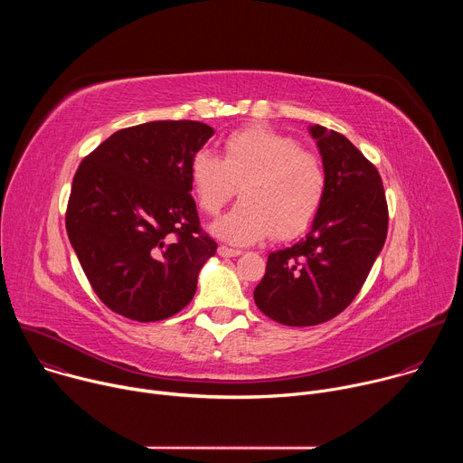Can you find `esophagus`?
Returning a JSON list of instances; mask_svg holds the SVG:
<instances>
[{
  "mask_svg": "<svg viewBox=\"0 0 463 463\" xmlns=\"http://www.w3.org/2000/svg\"><path fill=\"white\" fill-rule=\"evenodd\" d=\"M218 254L223 256V258H234V256H240L241 250H240V249L227 247V245H220V247H218Z\"/></svg>",
  "mask_w": 463,
  "mask_h": 463,
  "instance_id": "34e87169",
  "label": "esophagus"
}]
</instances>
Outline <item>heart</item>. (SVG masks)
I'll list each match as a JSON object with an SVG mask.
<instances>
[{
	"label": "heart",
	"instance_id": "b5f03b06",
	"mask_svg": "<svg viewBox=\"0 0 463 463\" xmlns=\"http://www.w3.org/2000/svg\"><path fill=\"white\" fill-rule=\"evenodd\" d=\"M188 174L197 207L207 216H218L240 188L243 202L214 225L220 238L236 245L306 232L327 188L324 163L315 152L260 126L229 136L223 159L209 150L194 154Z\"/></svg>",
	"mask_w": 463,
	"mask_h": 463
}]
</instances>
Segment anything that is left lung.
<instances>
[{
    "label": "left lung",
    "mask_w": 463,
    "mask_h": 463,
    "mask_svg": "<svg viewBox=\"0 0 463 463\" xmlns=\"http://www.w3.org/2000/svg\"><path fill=\"white\" fill-rule=\"evenodd\" d=\"M327 188L309 232L268 256L254 289L258 309L286 326H317L345 311L361 291L388 232L381 175L343 134L309 128Z\"/></svg>",
    "instance_id": "obj_1"
}]
</instances>
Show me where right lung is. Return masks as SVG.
I'll list each match as a JSON object with an SVG mask.
<instances>
[{
  "label": "right lung",
  "mask_w": 463,
  "mask_h": 463,
  "mask_svg": "<svg viewBox=\"0 0 463 463\" xmlns=\"http://www.w3.org/2000/svg\"><path fill=\"white\" fill-rule=\"evenodd\" d=\"M214 136L195 120L115 131L73 177L65 229L104 306L137 322L165 320L194 297L218 243L190 195V159Z\"/></svg>",
  "instance_id": "1"
}]
</instances>
